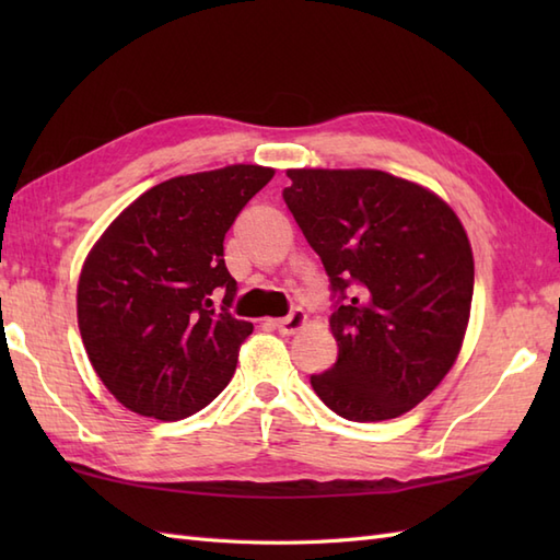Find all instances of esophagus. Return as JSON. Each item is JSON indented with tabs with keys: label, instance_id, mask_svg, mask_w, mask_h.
<instances>
[{
	"label": "esophagus",
	"instance_id": "esophagus-1",
	"mask_svg": "<svg viewBox=\"0 0 560 560\" xmlns=\"http://www.w3.org/2000/svg\"><path fill=\"white\" fill-rule=\"evenodd\" d=\"M305 323H307V315L301 311V307H295L289 317L271 319V327L279 329L281 335H295V331H301L305 327Z\"/></svg>",
	"mask_w": 560,
	"mask_h": 560
}]
</instances>
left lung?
<instances>
[{"label": "left lung", "instance_id": "left-lung-1", "mask_svg": "<svg viewBox=\"0 0 560 560\" xmlns=\"http://www.w3.org/2000/svg\"><path fill=\"white\" fill-rule=\"evenodd\" d=\"M283 199L341 303L337 363L311 385L349 421L407 413L443 383L467 335L474 255L443 197L373 168H289Z\"/></svg>", "mask_w": 560, "mask_h": 560}]
</instances>
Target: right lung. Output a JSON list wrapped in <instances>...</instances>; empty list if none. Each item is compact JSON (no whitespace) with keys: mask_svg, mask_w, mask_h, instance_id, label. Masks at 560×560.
Instances as JSON below:
<instances>
[{"mask_svg":"<svg viewBox=\"0 0 560 560\" xmlns=\"http://www.w3.org/2000/svg\"><path fill=\"white\" fill-rule=\"evenodd\" d=\"M271 177L253 163L171 177L89 249L77 287L81 341L129 411L180 421L229 385L253 323L229 313L237 287L223 237Z\"/></svg>","mask_w":560,"mask_h":560,"instance_id":"obj_1","label":"right lung"}]
</instances>
